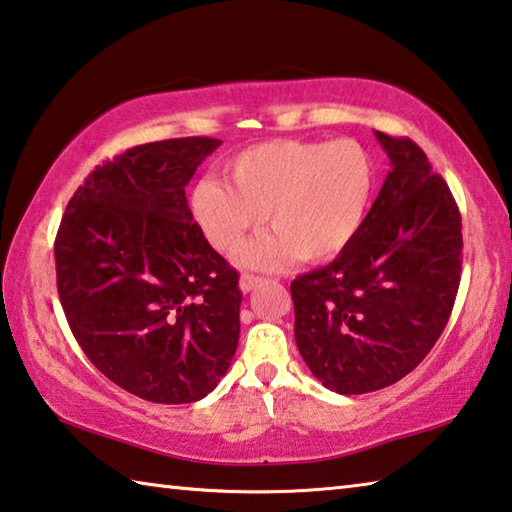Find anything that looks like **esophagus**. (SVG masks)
Listing matches in <instances>:
<instances>
[{
	"instance_id": "esophagus-1",
	"label": "esophagus",
	"mask_w": 512,
	"mask_h": 512,
	"mask_svg": "<svg viewBox=\"0 0 512 512\" xmlns=\"http://www.w3.org/2000/svg\"><path fill=\"white\" fill-rule=\"evenodd\" d=\"M259 282H262V277H257V275H250V273H244V275L239 277V289L244 291V293H250V291H253V289L257 287Z\"/></svg>"
}]
</instances>
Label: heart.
<instances>
[{
  "instance_id": "heart-1",
  "label": "heart",
  "mask_w": 512,
  "mask_h": 512,
  "mask_svg": "<svg viewBox=\"0 0 512 512\" xmlns=\"http://www.w3.org/2000/svg\"><path fill=\"white\" fill-rule=\"evenodd\" d=\"M230 180L205 178L192 192V212L219 253H235L259 223L271 232L253 241L241 264L273 271L298 257L332 259L366 221L375 169L354 140H271L241 151Z\"/></svg>"
}]
</instances>
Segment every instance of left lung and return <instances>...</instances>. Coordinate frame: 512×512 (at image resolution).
I'll use <instances>...</instances> for the list:
<instances>
[{"mask_svg":"<svg viewBox=\"0 0 512 512\" xmlns=\"http://www.w3.org/2000/svg\"><path fill=\"white\" fill-rule=\"evenodd\" d=\"M375 137L391 171L357 237L291 282L298 350L341 395L409 375L443 334L461 284V212L447 183L409 137Z\"/></svg>","mask_w":512,"mask_h":512,"instance_id":"left-lung-1","label":"left lung"}]
</instances>
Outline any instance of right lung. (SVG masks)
I'll use <instances>...</instances> for the list:
<instances>
[{"label":"right lung","mask_w":512,"mask_h":512,"mask_svg":"<svg viewBox=\"0 0 512 512\" xmlns=\"http://www.w3.org/2000/svg\"><path fill=\"white\" fill-rule=\"evenodd\" d=\"M214 137L140 144L69 198L54 255L60 305L88 359L158 404L212 393L239 343V273L194 221L185 187Z\"/></svg>","instance_id":"right-lung-1"}]
</instances>
